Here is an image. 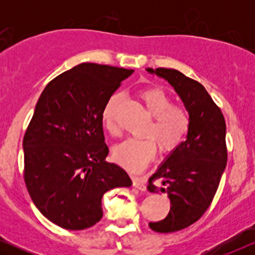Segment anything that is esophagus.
<instances>
[{
    "instance_id": "34e87169",
    "label": "esophagus",
    "mask_w": 255,
    "mask_h": 255,
    "mask_svg": "<svg viewBox=\"0 0 255 255\" xmlns=\"http://www.w3.org/2000/svg\"><path fill=\"white\" fill-rule=\"evenodd\" d=\"M133 186L139 191H146V182L142 177H133Z\"/></svg>"
}]
</instances>
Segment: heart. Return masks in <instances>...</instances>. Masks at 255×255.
<instances>
[{"instance_id":"b5f03b06","label":"heart","mask_w":255,"mask_h":255,"mask_svg":"<svg viewBox=\"0 0 255 255\" xmlns=\"http://www.w3.org/2000/svg\"><path fill=\"white\" fill-rule=\"evenodd\" d=\"M140 98L152 120L145 129L146 136L129 137L114 148L116 162L130 171H140L153 159L157 146L160 153L169 154L180 147L191 128V118L186 108L172 104L168 93L159 87H147L140 92ZM121 95L113 93L105 102L102 120L109 133L119 134L116 111Z\"/></svg>"}]
</instances>
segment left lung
<instances>
[{
    "mask_svg": "<svg viewBox=\"0 0 255 255\" xmlns=\"http://www.w3.org/2000/svg\"><path fill=\"white\" fill-rule=\"evenodd\" d=\"M146 71L174 87L191 118L187 139L148 178V191L168 193L171 204L163 221L148 225L157 233H174L195 223L211 205L227 166V127L221 109L200 83L176 69Z\"/></svg>",
    "mask_w": 255,
    "mask_h": 255,
    "instance_id": "obj_1",
    "label": "left lung"
}]
</instances>
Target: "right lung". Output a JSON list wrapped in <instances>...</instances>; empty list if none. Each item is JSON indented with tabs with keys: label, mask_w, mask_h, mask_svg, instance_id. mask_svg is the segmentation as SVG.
Returning <instances> with one entry per match:
<instances>
[{
	"label": "right lung",
	"mask_w": 255,
	"mask_h": 255,
	"mask_svg": "<svg viewBox=\"0 0 255 255\" xmlns=\"http://www.w3.org/2000/svg\"><path fill=\"white\" fill-rule=\"evenodd\" d=\"M133 69L81 63L46 85L24 135V178L40 213L83 230L101 221L102 198L130 187L121 166L105 160L102 110Z\"/></svg>",
	"instance_id": "1"
}]
</instances>
